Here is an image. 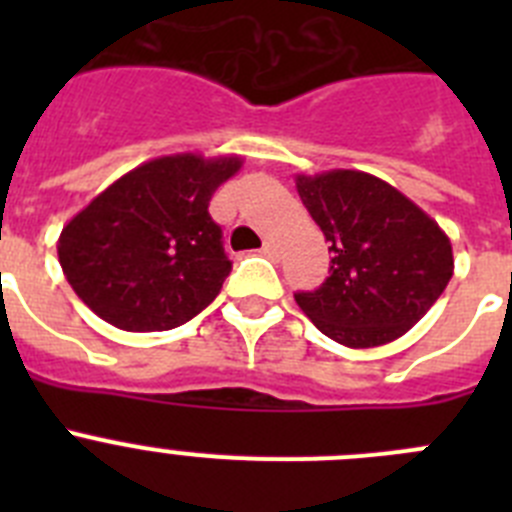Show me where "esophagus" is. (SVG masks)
Wrapping results in <instances>:
<instances>
[{
	"label": "esophagus",
	"instance_id": "obj_1",
	"mask_svg": "<svg viewBox=\"0 0 512 512\" xmlns=\"http://www.w3.org/2000/svg\"><path fill=\"white\" fill-rule=\"evenodd\" d=\"M261 251L266 253V256H277V243L274 241H264V248Z\"/></svg>",
	"mask_w": 512,
	"mask_h": 512
}]
</instances>
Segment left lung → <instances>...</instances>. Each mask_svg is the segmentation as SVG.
<instances>
[{"instance_id":"8db88e82","label":"left lung","mask_w":512,"mask_h":512,"mask_svg":"<svg viewBox=\"0 0 512 512\" xmlns=\"http://www.w3.org/2000/svg\"><path fill=\"white\" fill-rule=\"evenodd\" d=\"M295 184L333 253L330 277L315 292L295 295L300 310L348 348L405 336L454 274L449 235L392 184L364 171L297 174Z\"/></svg>"}]
</instances>
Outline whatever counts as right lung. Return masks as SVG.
Masks as SVG:
<instances>
[{
    "instance_id": "add662e5",
    "label": "right lung",
    "mask_w": 512,
    "mask_h": 512,
    "mask_svg": "<svg viewBox=\"0 0 512 512\" xmlns=\"http://www.w3.org/2000/svg\"><path fill=\"white\" fill-rule=\"evenodd\" d=\"M241 166V156L174 153L97 194L58 238V261L79 300L130 333L171 330L200 315L233 266L207 207Z\"/></svg>"
}]
</instances>
